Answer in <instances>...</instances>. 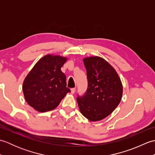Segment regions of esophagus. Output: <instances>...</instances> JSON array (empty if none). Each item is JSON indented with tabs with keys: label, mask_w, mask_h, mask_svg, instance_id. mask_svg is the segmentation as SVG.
Listing matches in <instances>:
<instances>
[{
	"label": "esophagus",
	"mask_w": 155,
	"mask_h": 155,
	"mask_svg": "<svg viewBox=\"0 0 155 155\" xmlns=\"http://www.w3.org/2000/svg\"><path fill=\"white\" fill-rule=\"evenodd\" d=\"M75 91H76V88H71V94H74L75 93Z\"/></svg>",
	"instance_id": "esophagus-1"
}]
</instances>
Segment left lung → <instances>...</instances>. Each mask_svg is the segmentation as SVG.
Masks as SVG:
<instances>
[{
	"mask_svg": "<svg viewBox=\"0 0 155 155\" xmlns=\"http://www.w3.org/2000/svg\"><path fill=\"white\" fill-rule=\"evenodd\" d=\"M88 87L83 95L77 94L81 113L91 121L103 119L120 103L123 86L119 77L103 58L92 57L83 60Z\"/></svg>",
	"mask_w": 155,
	"mask_h": 155,
	"instance_id": "1",
	"label": "left lung"
}]
</instances>
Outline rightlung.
Returning a JSON list of instances; mask_svg holds the SVG:
<instances>
[{"label": "right lung", "mask_w": 155, "mask_h": 155, "mask_svg": "<svg viewBox=\"0 0 155 155\" xmlns=\"http://www.w3.org/2000/svg\"><path fill=\"white\" fill-rule=\"evenodd\" d=\"M67 58L46 55L41 58L25 78L22 91L25 100L39 112L57 107L71 90L67 87L66 76L61 68Z\"/></svg>", "instance_id": "obj_1"}]
</instances>
